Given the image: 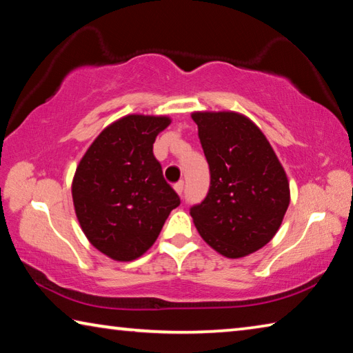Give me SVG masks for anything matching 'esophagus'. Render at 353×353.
<instances>
[{
	"instance_id": "esophagus-1",
	"label": "esophagus",
	"mask_w": 353,
	"mask_h": 353,
	"mask_svg": "<svg viewBox=\"0 0 353 353\" xmlns=\"http://www.w3.org/2000/svg\"><path fill=\"white\" fill-rule=\"evenodd\" d=\"M183 188H185L183 182H177V183L174 185V190L177 191V194H179V196H182V194H183Z\"/></svg>"
}]
</instances>
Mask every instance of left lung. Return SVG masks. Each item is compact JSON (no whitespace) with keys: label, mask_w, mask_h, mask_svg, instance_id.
<instances>
[{"label":"left lung","mask_w":353,"mask_h":353,"mask_svg":"<svg viewBox=\"0 0 353 353\" xmlns=\"http://www.w3.org/2000/svg\"><path fill=\"white\" fill-rule=\"evenodd\" d=\"M210 188L190 214L208 246L241 259L270 243L290 205V182L270 141L236 112H193Z\"/></svg>","instance_id":"left-lung-1"}]
</instances>
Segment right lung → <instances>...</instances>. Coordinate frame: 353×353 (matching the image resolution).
<instances>
[{"label":"right lung","mask_w":353,"mask_h":353,"mask_svg":"<svg viewBox=\"0 0 353 353\" xmlns=\"http://www.w3.org/2000/svg\"><path fill=\"white\" fill-rule=\"evenodd\" d=\"M168 117L126 115L101 132L77 165L71 194L81 229L99 252L132 261L152 246L181 199L152 145Z\"/></svg>","instance_id":"obj_1"}]
</instances>
